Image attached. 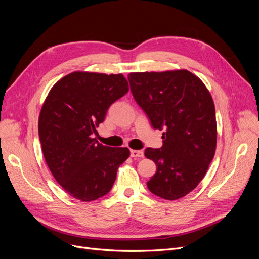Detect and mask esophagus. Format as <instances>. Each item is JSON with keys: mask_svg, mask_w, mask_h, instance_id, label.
I'll list each match as a JSON object with an SVG mask.
<instances>
[{"mask_svg": "<svg viewBox=\"0 0 259 259\" xmlns=\"http://www.w3.org/2000/svg\"><path fill=\"white\" fill-rule=\"evenodd\" d=\"M132 158H144V151L142 150H131Z\"/></svg>", "mask_w": 259, "mask_h": 259, "instance_id": "obj_1", "label": "esophagus"}]
</instances>
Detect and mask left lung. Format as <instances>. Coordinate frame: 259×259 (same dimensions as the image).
I'll list each match as a JSON object with an SVG mask.
<instances>
[{
    "mask_svg": "<svg viewBox=\"0 0 259 259\" xmlns=\"http://www.w3.org/2000/svg\"><path fill=\"white\" fill-rule=\"evenodd\" d=\"M128 82L152 127L164 131L163 146L145 150L156 165L148 189L165 200L185 197L204 177L215 154L217 128L210 94L187 70L131 73Z\"/></svg>",
    "mask_w": 259,
    "mask_h": 259,
    "instance_id": "1",
    "label": "left lung"
}]
</instances>
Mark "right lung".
I'll use <instances>...</instances> for the list:
<instances>
[{
    "label": "right lung",
    "mask_w": 259,
    "mask_h": 259,
    "mask_svg": "<svg viewBox=\"0 0 259 259\" xmlns=\"http://www.w3.org/2000/svg\"><path fill=\"white\" fill-rule=\"evenodd\" d=\"M128 92L122 74L73 72L49 93L38 117V136L48 166L71 197H104L130 156L127 148L99 144L94 135L109 107Z\"/></svg>",
    "instance_id": "add662e5"
}]
</instances>
